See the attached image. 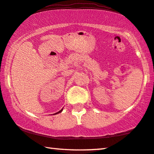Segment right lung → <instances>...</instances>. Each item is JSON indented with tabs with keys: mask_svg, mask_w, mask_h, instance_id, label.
Masks as SVG:
<instances>
[{
	"mask_svg": "<svg viewBox=\"0 0 154 154\" xmlns=\"http://www.w3.org/2000/svg\"><path fill=\"white\" fill-rule=\"evenodd\" d=\"M63 109H61L60 111H59V112H57V113H54V114H55V115H56V114H57V113H60V112H62V111H63Z\"/></svg>",
	"mask_w": 154,
	"mask_h": 154,
	"instance_id": "obj_1",
	"label": "right lung"
}]
</instances>
